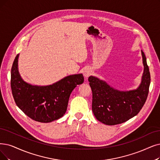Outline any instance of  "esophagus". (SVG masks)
<instances>
[{
  "instance_id": "34e87169",
  "label": "esophagus",
  "mask_w": 160,
  "mask_h": 160,
  "mask_svg": "<svg viewBox=\"0 0 160 160\" xmlns=\"http://www.w3.org/2000/svg\"><path fill=\"white\" fill-rule=\"evenodd\" d=\"M83 75L85 76V78H87L88 77L90 76L91 75V69H89V68L86 69L85 71H84V72H83Z\"/></svg>"
}]
</instances>
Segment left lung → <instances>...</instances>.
Wrapping results in <instances>:
<instances>
[{
  "mask_svg": "<svg viewBox=\"0 0 160 160\" xmlns=\"http://www.w3.org/2000/svg\"><path fill=\"white\" fill-rule=\"evenodd\" d=\"M141 53L144 72L141 83L136 90L120 91L97 78H88L92 92V110L100 122L108 125L122 123L135 116L142 109L148 97L150 73L142 50Z\"/></svg>",
  "mask_w": 160,
  "mask_h": 160,
  "instance_id": "obj_1",
  "label": "left lung"
}]
</instances>
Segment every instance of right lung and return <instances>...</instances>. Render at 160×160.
Returning a JSON list of instances; mask_svg holds the SVG:
<instances>
[{
  "mask_svg": "<svg viewBox=\"0 0 160 160\" xmlns=\"http://www.w3.org/2000/svg\"><path fill=\"white\" fill-rule=\"evenodd\" d=\"M17 54L11 69V88L14 101L28 117L41 123L58 119L65 114L69 96L78 85L84 82L82 74L66 77L48 86H36L25 82L18 72Z\"/></svg>",
  "mask_w": 160,
  "mask_h": 160,
  "instance_id": "1",
  "label": "right lung"
}]
</instances>
